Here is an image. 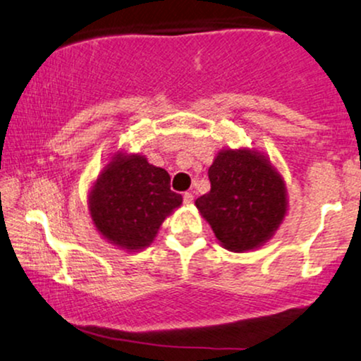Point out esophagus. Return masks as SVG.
<instances>
[{"label": "esophagus", "mask_w": 361, "mask_h": 361, "mask_svg": "<svg viewBox=\"0 0 361 361\" xmlns=\"http://www.w3.org/2000/svg\"><path fill=\"white\" fill-rule=\"evenodd\" d=\"M183 200H185V203H193V200H195V197H193V193L186 192V193L183 195Z\"/></svg>", "instance_id": "34e87169"}]
</instances>
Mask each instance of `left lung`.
Here are the masks:
<instances>
[{"instance_id":"obj_1","label":"left lung","mask_w":361,"mask_h":361,"mask_svg":"<svg viewBox=\"0 0 361 361\" xmlns=\"http://www.w3.org/2000/svg\"><path fill=\"white\" fill-rule=\"evenodd\" d=\"M210 192L197 198L200 215L225 249H257L274 235L288 212V193L267 156L222 149L208 168Z\"/></svg>"}]
</instances>
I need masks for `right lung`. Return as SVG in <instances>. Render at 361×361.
Returning a JSON list of instances; mask_svg holds the SVG:
<instances>
[{
    "label": "right lung",
    "mask_w": 361,
    "mask_h": 361,
    "mask_svg": "<svg viewBox=\"0 0 361 361\" xmlns=\"http://www.w3.org/2000/svg\"><path fill=\"white\" fill-rule=\"evenodd\" d=\"M169 190L166 169L141 154L116 153L89 193V212L97 232L119 249L149 247L164 219L181 205Z\"/></svg>",
    "instance_id": "1"
}]
</instances>
